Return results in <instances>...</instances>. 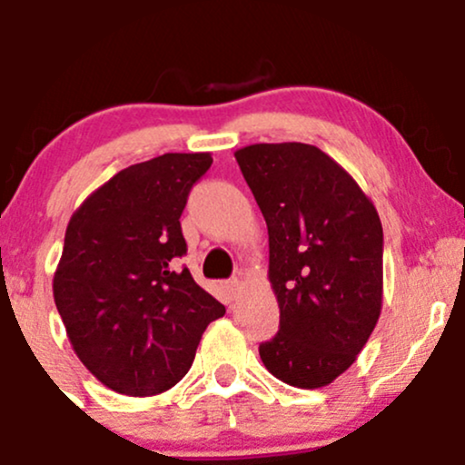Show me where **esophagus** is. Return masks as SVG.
Here are the masks:
<instances>
[{
	"label": "esophagus",
	"mask_w": 465,
	"mask_h": 465,
	"mask_svg": "<svg viewBox=\"0 0 465 465\" xmlns=\"http://www.w3.org/2000/svg\"><path fill=\"white\" fill-rule=\"evenodd\" d=\"M238 288H240V280H229V282H227V291L232 292V295H236Z\"/></svg>",
	"instance_id": "34e87169"
}]
</instances>
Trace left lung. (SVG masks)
I'll list each match as a JSON object with an SVG mask.
<instances>
[{
    "label": "left lung",
    "instance_id": "8db88e82",
    "mask_svg": "<svg viewBox=\"0 0 465 465\" xmlns=\"http://www.w3.org/2000/svg\"><path fill=\"white\" fill-rule=\"evenodd\" d=\"M233 154L269 227V282L280 306V332L260 345V359L291 387L330 385L381 317L376 207L311 143H251Z\"/></svg>",
    "mask_w": 465,
    "mask_h": 465
}]
</instances>
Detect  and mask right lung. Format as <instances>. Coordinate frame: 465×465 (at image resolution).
<instances>
[{
	"mask_svg": "<svg viewBox=\"0 0 465 465\" xmlns=\"http://www.w3.org/2000/svg\"><path fill=\"white\" fill-rule=\"evenodd\" d=\"M210 153H165L129 165L69 218L54 302L89 371L124 396H154L188 373L225 306L188 269L179 218Z\"/></svg>",
	"mask_w": 465,
	"mask_h": 465,
	"instance_id": "add662e5",
	"label": "right lung"
}]
</instances>
